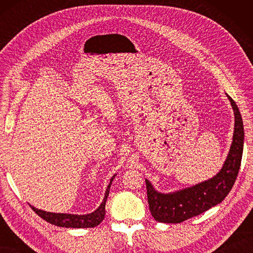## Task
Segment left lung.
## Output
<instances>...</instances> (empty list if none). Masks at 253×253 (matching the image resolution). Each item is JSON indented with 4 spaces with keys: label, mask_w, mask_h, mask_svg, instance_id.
I'll use <instances>...</instances> for the list:
<instances>
[{
    "label": "left lung",
    "mask_w": 253,
    "mask_h": 253,
    "mask_svg": "<svg viewBox=\"0 0 253 253\" xmlns=\"http://www.w3.org/2000/svg\"><path fill=\"white\" fill-rule=\"evenodd\" d=\"M226 95L234 111L235 125L232 146L221 170L208 180L168 193L158 191L146 178L149 209L155 221L181 223L217 206L232 190L243 158L245 131L237 104Z\"/></svg>",
    "instance_id": "obj_1"
}]
</instances>
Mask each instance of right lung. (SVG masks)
<instances>
[{"label":"right lung","instance_id":"1","mask_svg":"<svg viewBox=\"0 0 253 253\" xmlns=\"http://www.w3.org/2000/svg\"><path fill=\"white\" fill-rule=\"evenodd\" d=\"M116 174L112 177L110 180V184L107 186L103 201L99 206V208L95 211L88 213V214H69V213H53V212H46L43 210H39L35 207H31V209L42 217L44 221L49 222L50 224L56 225L60 227H66V228H90L95 227L103 221L105 216V202L107 200V196L110 193V188L112 185L113 179L115 178Z\"/></svg>","mask_w":253,"mask_h":253}]
</instances>
